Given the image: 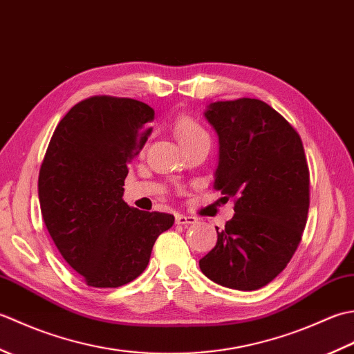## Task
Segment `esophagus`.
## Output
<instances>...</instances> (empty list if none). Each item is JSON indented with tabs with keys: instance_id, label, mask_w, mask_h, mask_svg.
Masks as SVG:
<instances>
[{
	"instance_id": "esophagus-1",
	"label": "esophagus",
	"mask_w": 354,
	"mask_h": 354,
	"mask_svg": "<svg viewBox=\"0 0 354 354\" xmlns=\"http://www.w3.org/2000/svg\"><path fill=\"white\" fill-rule=\"evenodd\" d=\"M175 221H176L178 225H183V227H187V225H192V223H196L198 222L196 217L179 214V213L175 216Z\"/></svg>"
}]
</instances>
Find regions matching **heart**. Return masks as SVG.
I'll list each match as a JSON object with an SVG mask.
<instances>
[{
	"instance_id": "b5f03b06",
	"label": "heart",
	"mask_w": 354,
	"mask_h": 354,
	"mask_svg": "<svg viewBox=\"0 0 354 354\" xmlns=\"http://www.w3.org/2000/svg\"><path fill=\"white\" fill-rule=\"evenodd\" d=\"M175 132L179 142H187L192 140H196L201 137H208L204 127L201 126L199 122H196L190 115H181L175 123Z\"/></svg>"
}]
</instances>
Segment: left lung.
Returning a JSON list of instances; mask_svg holds the SVG:
<instances>
[{"instance_id": "1", "label": "left lung", "mask_w": 354, "mask_h": 354, "mask_svg": "<svg viewBox=\"0 0 354 354\" xmlns=\"http://www.w3.org/2000/svg\"><path fill=\"white\" fill-rule=\"evenodd\" d=\"M205 118L219 135L214 189L236 202L199 268L225 288L257 290L288 266L301 242L310 204L303 141L257 99L209 103Z\"/></svg>"}]
</instances>
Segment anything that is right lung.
<instances>
[{"label":"right lung","mask_w":354,"mask_h":354,"mask_svg":"<svg viewBox=\"0 0 354 354\" xmlns=\"http://www.w3.org/2000/svg\"><path fill=\"white\" fill-rule=\"evenodd\" d=\"M149 104L94 95L56 126L39 170L45 227L65 261L93 288H120L146 269L155 240L171 228L167 213L123 201L127 164L152 132Z\"/></svg>","instance_id":"1"}]
</instances>
